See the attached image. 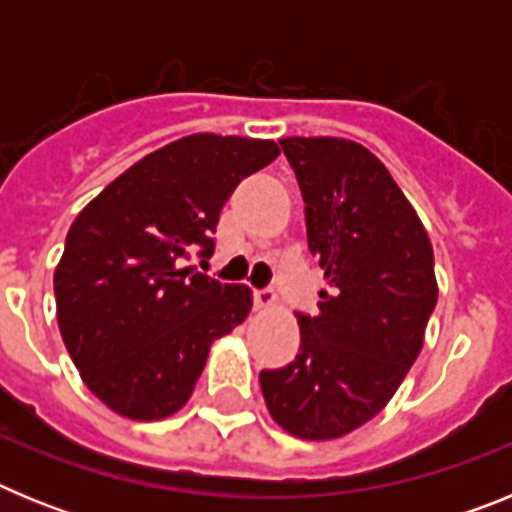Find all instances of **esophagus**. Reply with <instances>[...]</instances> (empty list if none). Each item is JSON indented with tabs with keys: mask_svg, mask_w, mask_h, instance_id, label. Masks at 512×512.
Here are the masks:
<instances>
[{
	"mask_svg": "<svg viewBox=\"0 0 512 512\" xmlns=\"http://www.w3.org/2000/svg\"><path fill=\"white\" fill-rule=\"evenodd\" d=\"M274 305H277V295H274L271 289H256V292H253V307L259 312L271 310Z\"/></svg>",
	"mask_w": 512,
	"mask_h": 512,
	"instance_id": "34e87169",
	"label": "esophagus"
}]
</instances>
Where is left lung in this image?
Listing matches in <instances>:
<instances>
[{
    "mask_svg": "<svg viewBox=\"0 0 512 512\" xmlns=\"http://www.w3.org/2000/svg\"><path fill=\"white\" fill-rule=\"evenodd\" d=\"M325 271L300 354L259 374L269 415L305 441L356 431L392 400L438 300L431 238L387 166L346 138H282Z\"/></svg>",
    "mask_w": 512,
    "mask_h": 512,
    "instance_id": "1",
    "label": "left lung"
}]
</instances>
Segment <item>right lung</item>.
Returning a JSON list of instances; mask_svg holds the SVG:
<instances>
[{"mask_svg": "<svg viewBox=\"0 0 512 512\" xmlns=\"http://www.w3.org/2000/svg\"><path fill=\"white\" fill-rule=\"evenodd\" d=\"M279 156L274 140L194 133L140 158L76 215L53 274L58 328L89 390L130 420L182 410L212 341L251 312L246 284L184 266L210 259L220 210Z\"/></svg>", "mask_w": 512, "mask_h": 512, "instance_id": "1", "label": "right lung"}]
</instances>
